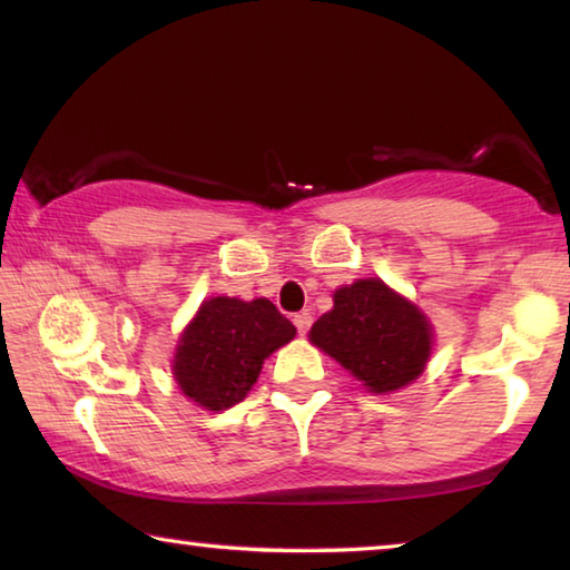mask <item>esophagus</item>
<instances>
[{"label":"esophagus","mask_w":570,"mask_h":570,"mask_svg":"<svg viewBox=\"0 0 570 570\" xmlns=\"http://www.w3.org/2000/svg\"><path fill=\"white\" fill-rule=\"evenodd\" d=\"M294 324H296V330H298V334H306L308 332V326H312V314L308 312H298L296 316H294Z\"/></svg>","instance_id":"1"}]
</instances>
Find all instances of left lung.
<instances>
[{
  "label": "left lung",
  "instance_id": "8db88e82",
  "mask_svg": "<svg viewBox=\"0 0 570 570\" xmlns=\"http://www.w3.org/2000/svg\"><path fill=\"white\" fill-rule=\"evenodd\" d=\"M308 340L366 390L387 394L424 372L432 354V324L382 278H356L336 288L334 308L314 322Z\"/></svg>",
  "mask_w": 570,
  "mask_h": 570
}]
</instances>
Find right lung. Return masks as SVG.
<instances>
[{"mask_svg": "<svg viewBox=\"0 0 570 570\" xmlns=\"http://www.w3.org/2000/svg\"><path fill=\"white\" fill-rule=\"evenodd\" d=\"M296 326L268 298L214 296L183 330L173 377L198 407L228 410L254 387L266 356L292 342Z\"/></svg>", "mask_w": 570, "mask_h": 570, "instance_id": "1", "label": "right lung"}]
</instances>
